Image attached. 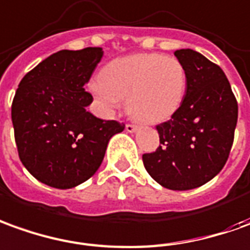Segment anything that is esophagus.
Masks as SVG:
<instances>
[{"label":"esophagus","mask_w":250,"mask_h":250,"mask_svg":"<svg viewBox=\"0 0 250 250\" xmlns=\"http://www.w3.org/2000/svg\"><path fill=\"white\" fill-rule=\"evenodd\" d=\"M125 129H126V132H129V133H133V132H136V130L139 129V126H137V125H132V124H128V125L125 126Z\"/></svg>","instance_id":"34e87169"}]
</instances>
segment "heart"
Segmentation results:
<instances>
[{"instance_id": "b5f03b06", "label": "heart", "mask_w": 250, "mask_h": 250, "mask_svg": "<svg viewBox=\"0 0 250 250\" xmlns=\"http://www.w3.org/2000/svg\"><path fill=\"white\" fill-rule=\"evenodd\" d=\"M187 82V70L178 58L140 53L110 61L101 77L91 82L89 89L107 110H114L126 99V110L135 120L158 124L180 108Z\"/></svg>"}]
</instances>
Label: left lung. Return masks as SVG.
Here are the masks:
<instances>
[{
	"label": "left lung",
	"mask_w": 250,
	"mask_h": 250,
	"mask_svg": "<svg viewBox=\"0 0 250 250\" xmlns=\"http://www.w3.org/2000/svg\"><path fill=\"white\" fill-rule=\"evenodd\" d=\"M174 56L187 70V94L171 120L158 125L161 146L143 155L144 167L159 185L189 190L211 181L233 146L238 104L225 72L192 49Z\"/></svg>",
	"instance_id": "obj_1"
}]
</instances>
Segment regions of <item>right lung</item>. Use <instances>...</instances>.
Listing matches in <instances>:
<instances>
[{"instance_id": "1", "label": "right lung", "mask_w": 250, "mask_h": 250, "mask_svg": "<svg viewBox=\"0 0 250 250\" xmlns=\"http://www.w3.org/2000/svg\"><path fill=\"white\" fill-rule=\"evenodd\" d=\"M101 47L61 50L24 76L12 103L20 161L42 184L70 189L95 174L110 139L125 125L87 111L85 91Z\"/></svg>"}]
</instances>
